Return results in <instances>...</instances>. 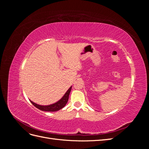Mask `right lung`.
Here are the masks:
<instances>
[{
    "label": "right lung",
    "instance_id": "obj_1",
    "mask_svg": "<svg viewBox=\"0 0 149 149\" xmlns=\"http://www.w3.org/2000/svg\"><path fill=\"white\" fill-rule=\"evenodd\" d=\"M71 88H72V86H71L68 89V91L64 94V96H63L59 101H57L55 103L52 104H49V105H47V106H42V105H39V104H36V103L33 102V101H31V100H30V101L34 106L38 108V109L43 111L55 112V111H59L61 109H62L63 107H64L65 106L68 101L69 95H70V93L71 92Z\"/></svg>",
    "mask_w": 149,
    "mask_h": 149
}]
</instances>
